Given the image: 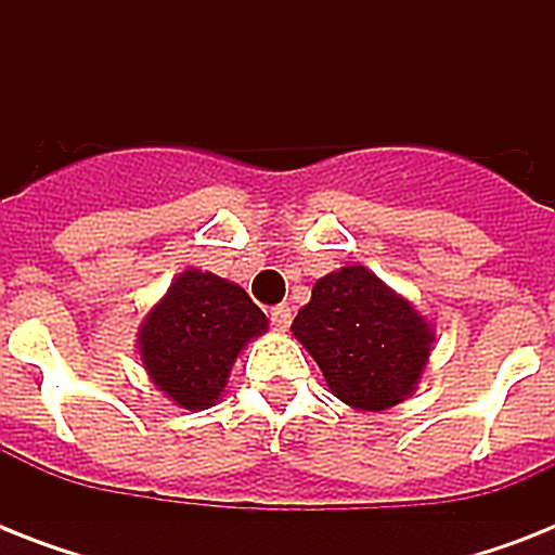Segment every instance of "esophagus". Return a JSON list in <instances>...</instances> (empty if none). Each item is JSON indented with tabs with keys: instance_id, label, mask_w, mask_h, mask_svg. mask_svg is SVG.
Instances as JSON below:
<instances>
[{
	"instance_id": "1",
	"label": "esophagus",
	"mask_w": 555,
	"mask_h": 555,
	"mask_svg": "<svg viewBox=\"0 0 555 555\" xmlns=\"http://www.w3.org/2000/svg\"><path fill=\"white\" fill-rule=\"evenodd\" d=\"M291 320H294V313H291V308H287V305H276V308L270 311V322L276 325V331H287Z\"/></svg>"
}]
</instances>
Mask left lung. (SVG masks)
I'll return each mask as SVG.
<instances>
[{
  "instance_id": "1",
  "label": "left lung",
  "mask_w": 555,
  "mask_h": 555,
  "mask_svg": "<svg viewBox=\"0 0 555 555\" xmlns=\"http://www.w3.org/2000/svg\"><path fill=\"white\" fill-rule=\"evenodd\" d=\"M291 331L331 395L357 412H386L412 397L435 348V325L363 264L317 279Z\"/></svg>"
}]
</instances>
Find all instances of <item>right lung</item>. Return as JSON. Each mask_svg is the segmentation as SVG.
I'll return each instance as SVG.
<instances>
[{"mask_svg": "<svg viewBox=\"0 0 555 555\" xmlns=\"http://www.w3.org/2000/svg\"><path fill=\"white\" fill-rule=\"evenodd\" d=\"M264 331L268 317L242 285L186 268L143 317L138 354L158 391L201 412L221 400L238 354Z\"/></svg>", "mask_w": 555, "mask_h": 555, "instance_id": "1", "label": "right lung"}]
</instances>
